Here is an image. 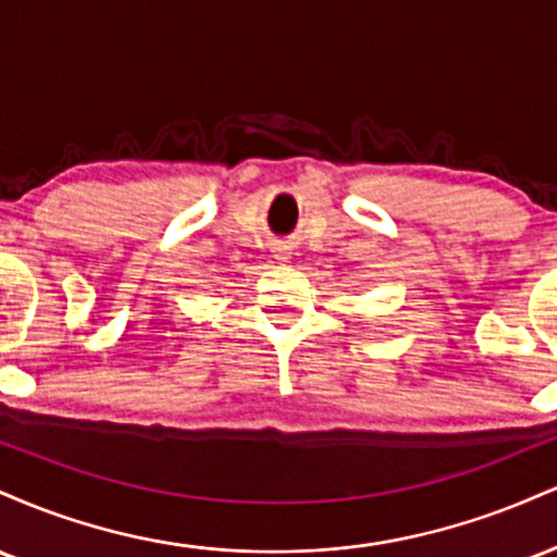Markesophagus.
Wrapping results in <instances>:
<instances>
[{"mask_svg":"<svg viewBox=\"0 0 557 557\" xmlns=\"http://www.w3.org/2000/svg\"><path fill=\"white\" fill-rule=\"evenodd\" d=\"M274 257H277V259H287V251H285V246H283V248H277V251H274Z\"/></svg>","mask_w":557,"mask_h":557,"instance_id":"34e87169","label":"esophagus"}]
</instances>
